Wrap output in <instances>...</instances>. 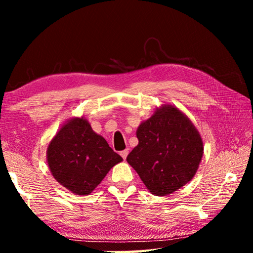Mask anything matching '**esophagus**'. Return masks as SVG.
<instances>
[{"instance_id":"34e87169","label":"esophagus","mask_w":253,"mask_h":253,"mask_svg":"<svg viewBox=\"0 0 253 253\" xmlns=\"http://www.w3.org/2000/svg\"><path fill=\"white\" fill-rule=\"evenodd\" d=\"M128 153H129V151H128V149H125V151L121 152V155H122V157L124 158V160H126V157H127V155H128Z\"/></svg>"}]
</instances>
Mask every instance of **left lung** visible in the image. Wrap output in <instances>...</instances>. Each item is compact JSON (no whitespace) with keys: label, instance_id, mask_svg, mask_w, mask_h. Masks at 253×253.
<instances>
[{"label":"left lung","instance_id":"obj_1","mask_svg":"<svg viewBox=\"0 0 253 253\" xmlns=\"http://www.w3.org/2000/svg\"><path fill=\"white\" fill-rule=\"evenodd\" d=\"M127 162L152 194L166 196L194 177L203 156L199 130L177 107L164 104L140 123Z\"/></svg>","mask_w":253,"mask_h":253}]
</instances>
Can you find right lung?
I'll return each mask as SVG.
<instances>
[{"mask_svg": "<svg viewBox=\"0 0 253 253\" xmlns=\"http://www.w3.org/2000/svg\"><path fill=\"white\" fill-rule=\"evenodd\" d=\"M123 158L84 118L63 124L46 148V162L59 184L76 195H89Z\"/></svg>", "mask_w": 253, "mask_h": 253, "instance_id": "1", "label": "right lung"}]
</instances>
